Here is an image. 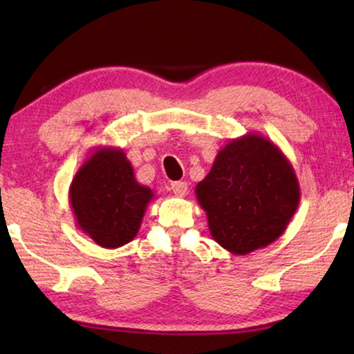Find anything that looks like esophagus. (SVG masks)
<instances>
[{
    "label": "esophagus",
    "instance_id": "esophagus-1",
    "mask_svg": "<svg viewBox=\"0 0 354 354\" xmlns=\"http://www.w3.org/2000/svg\"><path fill=\"white\" fill-rule=\"evenodd\" d=\"M171 190L176 196H184L185 192H187V183H184V181L171 183Z\"/></svg>",
    "mask_w": 354,
    "mask_h": 354
}]
</instances>
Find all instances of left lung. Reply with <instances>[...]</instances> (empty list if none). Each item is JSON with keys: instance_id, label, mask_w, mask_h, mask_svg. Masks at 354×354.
<instances>
[{"instance_id": "1", "label": "left lung", "mask_w": 354, "mask_h": 354, "mask_svg": "<svg viewBox=\"0 0 354 354\" xmlns=\"http://www.w3.org/2000/svg\"><path fill=\"white\" fill-rule=\"evenodd\" d=\"M195 195L214 241L237 256L283 236L301 198L290 160L257 133L227 142Z\"/></svg>"}]
</instances>
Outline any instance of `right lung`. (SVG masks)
I'll return each mask as SVG.
<instances>
[{
  "mask_svg": "<svg viewBox=\"0 0 354 354\" xmlns=\"http://www.w3.org/2000/svg\"><path fill=\"white\" fill-rule=\"evenodd\" d=\"M154 192L137 183L122 148L98 147L70 184L68 201L76 226L103 248L129 243L140 230Z\"/></svg>",
  "mask_w": 354,
  "mask_h": 354,
  "instance_id": "add662e5",
  "label": "right lung"
}]
</instances>
